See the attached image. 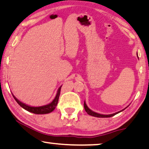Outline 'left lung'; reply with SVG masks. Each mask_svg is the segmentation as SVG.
<instances>
[{
  "instance_id": "left-lung-1",
  "label": "left lung",
  "mask_w": 149,
  "mask_h": 149,
  "mask_svg": "<svg viewBox=\"0 0 149 149\" xmlns=\"http://www.w3.org/2000/svg\"><path fill=\"white\" fill-rule=\"evenodd\" d=\"M84 109H85V111L87 112V114L91 115V116H95V117H99V118H108V117H112V116H114L115 114H118V113H119L120 112H122V111H123L125 109L123 110L119 111V112H117L116 113H114V114H99V113H97V112H93L91 110V109H89L88 108V106H87V105L86 104V103H85V101H84Z\"/></svg>"
}]
</instances>
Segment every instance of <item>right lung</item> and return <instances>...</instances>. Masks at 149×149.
<instances>
[{
    "instance_id": "right-lung-1",
    "label": "right lung",
    "mask_w": 149,
    "mask_h": 149,
    "mask_svg": "<svg viewBox=\"0 0 149 149\" xmlns=\"http://www.w3.org/2000/svg\"><path fill=\"white\" fill-rule=\"evenodd\" d=\"M62 86L59 87L58 89V91H57L56 95L55 97V98L53 100L52 102L49 103V104L45 105V106H39V107H32L30 106H28V105L24 104V103L21 102L20 101H19L15 97L13 94V98L15 99V100L16 101V102L18 104L19 106H20L22 108L24 109V110L29 111L30 112L34 113V114H48V113H50L52 112L53 110L56 108L57 106V104H58V98L59 96H60V93H61V89Z\"/></svg>"
}]
</instances>
